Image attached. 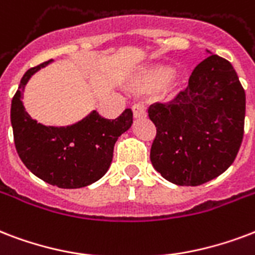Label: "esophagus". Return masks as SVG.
<instances>
[{"label":"esophagus","instance_id":"34e87169","mask_svg":"<svg viewBox=\"0 0 255 255\" xmlns=\"http://www.w3.org/2000/svg\"><path fill=\"white\" fill-rule=\"evenodd\" d=\"M132 112H133V118H136V119H143V118L147 116L144 107L141 104H133L132 106Z\"/></svg>","mask_w":255,"mask_h":255}]
</instances>
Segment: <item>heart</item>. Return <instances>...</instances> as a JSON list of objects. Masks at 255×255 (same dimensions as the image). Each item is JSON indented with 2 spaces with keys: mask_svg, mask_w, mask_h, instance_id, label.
<instances>
[{
  "mask_svg": "<svg viewBox=\"0 0 255 255\" xmlns=\"http://www.w3.org/2000/svg\"><path fill=\"white\" fill-rule=\"evenodd\" d=\"M171 68L166 65H155L148 68L133 81V88L139 92H151L166 85L167 91L172 92L182 85L183 77L178 73L171 75Z\"/></svg>",
  "mask_w": 255,
  "mask_h": 255,
  "instance_id": "obj_1",
  "label": "heart"
}]
</instances>
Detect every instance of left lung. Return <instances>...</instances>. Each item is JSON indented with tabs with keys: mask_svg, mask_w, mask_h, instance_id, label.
I'll return each mask as SVG.
<instances>
[{
	"mask_svg": "<svg viewBox=\"0 0 255 255\" xmlns=\"http://www.w3.org/2000/svg\"><path fill=\"white\" fill-rule=\"evenodd\" d=\"M246 95L234 68L210 54L192 71L188 87L168 103H153L156 127L151 163L178 186H199L233 164L244 139Z\"/></svg>",
	"mask_w": 255,
	"mask_h": 255,
	"instance_id": "left-lung-1",
	"label": "left lung"
}]
</instances>
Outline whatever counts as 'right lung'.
Instances as JSON below:
<instances>
[{
  "instance_id": "1",
  "label": "right lung",
  "mask_w": 255,
  "mask_h": 255,
  "mask_svg": "<svg viewBox=\"0 0 255 255\" xmlns=\"http://www.w3.org/2000/svg\"><path fill=\"white\" fill-rule=\"evenodd\" d=\"M50 63L25 72L11 100L10 122L14 145L26 168L46 183L60 188H80L95 183L112 162L114 147L132 124V111L118 119L102 118L96 111L69 127H46L33 120L21 97L28 80Z\"/></svg>"
}]
</instances>
